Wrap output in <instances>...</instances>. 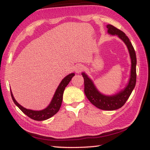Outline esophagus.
<instances>
[{
	"instance_id": "1",
	"label": "esophagus",
	"mask_w": 150,
	"mask_h": 150,
	"mask_svg": "<svg viewBox=\"0 0 150 150\" xmlns=\"http://www.w3.org/2000/svg\"><path fill=\"white\" fill-rule=\"evenodd\" d=\"M83 69H84V66L81 64H78L76 65L75 67V71L77 73H81Z\"/></svg>"
}]
</instances>
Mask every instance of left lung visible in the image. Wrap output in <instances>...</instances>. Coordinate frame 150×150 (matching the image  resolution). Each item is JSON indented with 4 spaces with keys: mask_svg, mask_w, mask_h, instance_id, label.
Segmentation results:
<instances>
[{
    "mask_svg": "<svg viewBox=\"0 0 150 150\" xmlns=\"http://www.w3.org/2000/svg\"><path fill=\"white\" fill-rule=\"evenodd\" d=\"M106 28H108V34L118 35L119 38L122 40L128 47L132 63L130 78L128 85L119 93L112 96H107L103 95L97 90L93 81L85 73H82V75L84 78L85 93L88 100L94 106L101 110H115L121 108L125 104L135 87L136 83V55L130 40L122 31L110 24H108Z\"/></svg>",
    "mask_w": 150,
    "mask_h": 150,
    "instance_id": "left-lung-1",
    "label": "left lung"
}]
</instances>
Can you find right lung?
I'll return each instance as SVG.
<instances>
[{
  "instance_id": "right-lung-1",
  "label": "right lung",
  "mask_w": 150,
  "mask_h": 150,
  "mask_svg": "<svg viewBox=\"0 0 150 150\" xmlns=\"http://www.w3.org/2000/svg\"><path fill=\"white\" fill-rule=\"evenodd\" d=\"M75 75V73H71L68 75L63 79L60 83V84L57 88L55 93L54 95L52 101L47 108H45L44 110H30V109L25 108L23 106H21L17 103V101L15 100L14 96L12 95V91H11V96L14 103L20 110H21L25 115H27L30 118L33 119L34 120L38 121H42L47 120V119L52 117L53 116L55 115L61 107L63 100V94L64 92V90L67 85L69 84L70 81L71 80L72 77Z\"/></svg>"
}]
</instances>
